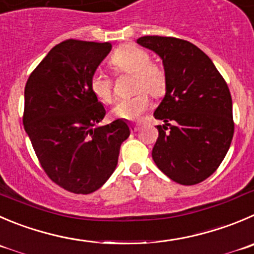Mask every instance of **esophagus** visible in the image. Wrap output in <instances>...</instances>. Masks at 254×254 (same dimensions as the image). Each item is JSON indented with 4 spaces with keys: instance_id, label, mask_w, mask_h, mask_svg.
<instances>
[{
    "instance_id": "34e87169",
    "label": "esophagus",
    "mask_w": 254,
    "mask_h": 254,
    "mask_svg": "<svg viewBox=\"0 0 254 254\" xmlns=\"http://www.w3.org/2000/svg\"><path fill=\"white\" fill-rule=\"evenodd\" d=\"M139 131V126L138 125H132V132Z\"/></svg>"
}]
</instances>
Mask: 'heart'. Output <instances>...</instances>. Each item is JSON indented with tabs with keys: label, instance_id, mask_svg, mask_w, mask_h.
Here are the masks:
<instances>
[{
	"label": "heart",
	"instance_id": "1",
	"mask_svg": "<svg viewBox=\"0 0 254 254\" xmlns=\"http://www.w3.org/2000/svg\"><path fill=\"white\" fill-rule=\"evenodd\" d=\"M111 66L117 72L134 74V91H141L129 98H123L112 108L116 118L134 121L149 107L151 95H161L165 91V73L156 64H151V56L146 50L134 45H123L115 51L111 57ZM89 88L93 95L102 102L112 101V78L102 69H96L89 77Z\"/></svg>",
	"mask_w": 254,
	"mask_h": 254
}]
</instances>
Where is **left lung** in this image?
Masks as SVG:
<instances>
[{
	"mask_svg": "<svg viewBox=\"0 0 254 254\" xmlns=\"http://www.w3.org/2000/svg\"><path fill=\"white\" fill-rule=\"evenodd\" d=\"M137 43L157 53L165 68L166 95L153 113L165 125L157 126L152 158L175 182L197 185L218 168L233 138L228 86L212 60L188 41L143 36Z\"/></svg>",
	"mask_w": 254,
	"mask_h": 254,
	"instance_id": "8db88e82",
	"label": "left lung"
}]
</instances>
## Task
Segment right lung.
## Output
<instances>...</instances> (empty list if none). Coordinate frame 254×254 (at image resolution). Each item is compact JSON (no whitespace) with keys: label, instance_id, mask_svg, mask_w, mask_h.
Instances as JSON below:
<instances>
[{"label":"right lung","instance_id":"obj_1","mask_svg":"<svg viewBox=\"0 0 254 254\" xmlns=\"http://www.w3.org/2000/svg\"><path fill=\"white\" fill-rule=\"evenodd\" d=\"M110 42L67 40L47 53L25 87L23 126L48 177L69 192L88 194L116 170L129 126H97L106 110L89 77L110 53Z\"/></svg>","mask_w":254,"mask_h":254}]
</instances>
